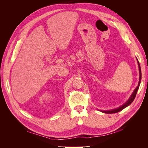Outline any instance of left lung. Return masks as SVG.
<instances>
[{
  "label": "left lung",
  "instance_id": "8db88e82",
  "mask_svg": "<svg viewBox=\"0 0 148 148\" xmlns=\"http://www.w3.org/2000/svg\"><path fill=\"white\" fill-rule=\"evenodd\" d=\"M137 62H138V67H139V71H140V78H139V82H138V84L137 87L135 89V90L133 91V93L132 94V95L130 97L129 99L127 100V101L123 104L122 106H121L120 107H118V108H116L114 109H112V110H101L100 111L102 112L103 113H106V114H114V113H117L121 111L122 110H123V109H125V107H128V106L130 105L132 102L135 99V98L136 97V93L137 91L139 89V87H140V83H141V67L140 65V63H139V62L138 60V59H136Z\"/></svg>",
  "mask_w": 148,
  "mask_h": 148
}]
</instances>
